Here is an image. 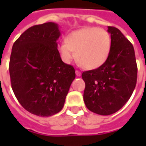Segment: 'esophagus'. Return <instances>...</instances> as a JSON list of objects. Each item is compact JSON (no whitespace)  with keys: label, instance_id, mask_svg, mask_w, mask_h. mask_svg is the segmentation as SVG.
<instances>
[{"label":"esophagus","instance_id":"34e87169","mask_svg":"<svg viewBox=\"0 0 146 146\" xmlns=\"http://www.w3.org/2000/svg\"><path fill=\"white\" fill-rule=\"evenodd\" d=\"M76 76H81V72L80 71V70H76Z\"/></svg>","mask_w":146,"mask_h":146}]
</instances>
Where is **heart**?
I'll return each instance as SVG.
<instances>
[{
	"mask_svg": "<svg viewBox=\"0 0 146 146\" xmlns=\"http://www.w3.org/2000/svg\"><path fill=\"white\" fill-rule=\"evenodd\" d=\"M111 48V37L103 28L84 27L72 31L59 44L58 51L62 61L69 63L76 58L88 70L98 69L107 61Z\"/></svg>",
	"mask_w": 146,
	"mask_h": 146,
	"instance_id": "heart-1",
	"label": "heart"
}]
</instances>
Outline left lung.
<instances>
[{"label": "left lung", "instance_id": "8db88e82", "mask_svg": "<svg viewBox=\"0 0 146 146\" xmlns=\"http://www.w3.org/2000/svg\"><path fill=\"white\" fill-rule=\"evenodd\" d=\"M111 37L109 58L102 66L84 71V101L88 109L101 115H112L131 98L137 79L134 48L118 28L108 27Z\"/></svg>", "mask_w": 146, "mask_h": 146}]
</instances>
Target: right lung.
<instances>
[{"instance_id":"1","label":"right lung","mask_w":146,"mask_h":146,"mask_svg":"<svg viewBox=\"0 0 146 146\" xmlns=\"http://www.w3.org/2000/svg\"><path fill=\"white\" fill-rule=\"evenodd\" d=\"M58 25L45 23L28 28L14 42L9 76L14 95L33 115L48 117L61 111L76 70L58 51Z\"/></svg>"}]
</instances>
